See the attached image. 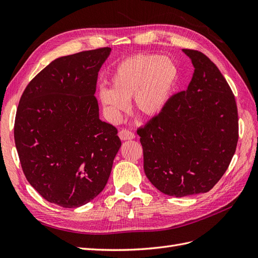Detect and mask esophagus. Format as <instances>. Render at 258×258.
Instances as JSON below:
<instances>
[{
	"instance_id": "1",
	"label": "esophagus",
	"mask_w": 258,
	"mask_h": 258,
	"mask_svg": "<svg viewBox=\"0 0 258 258\" xmlns=\"http://www.w3.org/2000/svg\"><path fill=\"white\" fill-rule=\"evenodd\" d=\"M118 136H119V138L122 140V141H126V140H132V139L136 138L134 132L128 130V129H121V130L119 131Z\"/></svg>"
}]
</instances>
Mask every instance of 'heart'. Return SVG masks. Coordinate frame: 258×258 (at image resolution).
I'll return each instance as SVG.
<instances>
[{"instance_id": "1", "label": "heart", "mask_w": 258, "mask_h": 258, "mask_svg": "<svg viewBox=\"0 0 258 258\" xmlns=\"http://www.w3.org/2000/svg\"><path fill=\"white\" fill-rule=\"evenodd\" d=\"M178 81V68L167 56L140 53L121 60L111 76L112 88H101L99 100L107 119L116 122L132 99L134 110L146 117L161 113Z\"/></svg>"}]
</instances>
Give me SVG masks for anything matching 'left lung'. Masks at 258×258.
I'll return each mask as SVG.
<instances>
[{
  "label": "left lung",
  "instance_id": "1",
  "mask_svg": "<svg viewBox=\"0 0 258 258\" xmlns=\"http://www.w3.org/2000/svg\"><path fill=\"white\" fill-rule=\"evenodd\" d=\"M183 52L195 68L188 87L138 129L147 178L173 197L212 189L227 170L239 137L236 100L225 77L206 54Z\"/></svg>",
  "mask_w": 258,
  "mask_h": 258
}]
</instances>
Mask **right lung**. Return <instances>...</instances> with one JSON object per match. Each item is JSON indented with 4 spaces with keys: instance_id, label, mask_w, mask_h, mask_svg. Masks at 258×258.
Here are the masks:
<instances>
[{
    "instance_id": "add662e5",
    "label": "right lung",
    "mask_w": 258,
    "mask_h": 258,
    "mask_svg": "<svg viewBox=\"0 0 258 258\" xmlns=\"http://www.w3.org/2000/svg\"><path fill=\"white\" fill-rule=\"evenodd\" d=\"M104 47L57 58L23 91L14 137L28 182L51 204L77 208L104 189L121 142L99 118L98 73Z\"/></svg>"
}]
</instances>
